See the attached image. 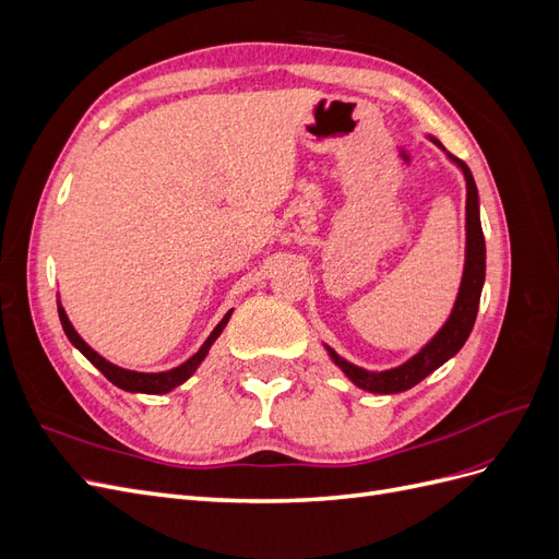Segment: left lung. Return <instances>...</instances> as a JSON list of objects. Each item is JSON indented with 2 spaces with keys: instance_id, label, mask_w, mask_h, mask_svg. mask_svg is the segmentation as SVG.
I'll return each instance as SVG.
<instances>
[{
  "instance_id": "8db88e82",
  "label": "left lung",
  "mask_w": 559,
  "mask_h": 559,
  "mask_svg": "<svg viewBox=\"0 0 559 559\" xmlns=\"http://www.w3.org/2000/svg\"><path fill=\"white\" fill-rule=\"evenodd\" d=\"M454 160L462 167V173L466 177V265L460 296H456V302L450 319L445 321V326L436 333L433 341L427 347H421V352H417L411 361H405L399 368L382 370V373H368V370L341 359L333 349H329L333 361L343 368V373L354 384L366 389V392L396 394L415 386L464 347L473 324H476L480 292L485 282V235L480 226L476 181H473V175L464 160Z\"/></svg>"
}]
</instances>
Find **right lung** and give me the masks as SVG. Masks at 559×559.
<instances>
[{
    "label": "right lung",
    "mask_w": 559,
    "mask_h": 559,
    "mask_svg": "<svg viewBox=\"0 0 559 559\" xmlns=\"http://www.w3.org/2000/svg\"><path fill=\"white\" fill-rule=\"evenodd\" d=\"M58 314H60V324H62L67 337H70V343L99 370V373H103L116 386L126 389V392H142V394H165V392H170V389H175L177 384H181L183 380H189L195 373V368L200 366V361L207 357L212 343L216 341L218 333L224 331V326L228 324V319H230V312H228L222 321H218L216 329L210 333V337L205 341V345H202L189 361H183L181 366H177L173 370H165V373H138V370H126V368H118V366L109 364L107 359L99 357L95 349H91L86 343H83L81 335L70 324V319H67L62 306H58Z\"/></svg>",
    "instance_id": "obj_1"
}]
</instances>
